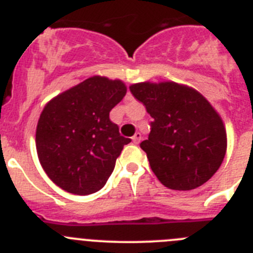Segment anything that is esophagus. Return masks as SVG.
Listing matches in <instances>:
<instances>
[{
	"label": "esophagus",
	"mask_w": 253,
	"mask_h": 253,
	"mask_svg": "<svg viewBox=\"0 0 253 253\" xmlns=\"http://www.w3.org/2000/svg\"><path fill=\"white\" fill-rule=\"evenodd\" d=\"M142 140V134L138 131V133L134 134V137H133V143L134 144H139V142Z\"/></svg>",
	"instance_id": "esophagus-1"
}]
</instances>
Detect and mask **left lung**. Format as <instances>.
<instances>
[{"instance_id":"obj_1","label":"left lung","mask_w":253,"mask_h":253,"mask_svg":"<svg viewBox=\"0 0 253 253\" xmlns=\"http://www.w3.org/2000/svg\"><path fill=\"white\" fill-rule=\"evenodd\" d=\"M153 118L140 143L152 171L171 190H193L218 171L227 151L222 118L202 93L176 82L131 84Z\"/></svg>"}]
</instances>
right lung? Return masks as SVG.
<instances>
[{"label":"right lung","mask_w":253,"mask_h":253,"mask_svg":"<svg viewBox=\"0 0 253 253\" xmlns=\"http://www.w3.org/2000/svg\"><path fill=\"white\" fill-rule=\"evenodd\" d=\"M125 93L120 80L93 76L45 105L37 126V152L60 189L90 195L105 186L123 147L131 142L109 116Z\"/></svg>","instance_id":"1"}]
</instances>
